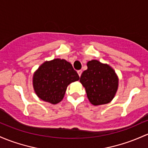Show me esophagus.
Wrapping results in <instances>:
<instances>
[{"instance_id":"34e87169","label":"esophagus","mask_w":148,"mask_h":148,"mask_svg":"<svg viewBox=\"0 0 148 148\" xmlns=\"http://www.w3.org/2000/svg\"><path fill=\"white\" fill-rule=\"evenodd\" d=\"M77 73H78V74H79V77H81V75H82V70H78V71H77Z\"/></svg>"}]
</instances>
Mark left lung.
Here are the masks:
<instances>
[{"label":"left lung","mask_w":148,"mask_h":148,"mask_svg":"<svg viewBox=\"0 0 148 148\" xmlns=\"http://www.w3.org/2000/svg\"><path fill=\"white\" fill-rule=\"evenodd\" d=\"M87 66L80 82L85 88L89 101L93 105L110 103L118 88V78L114 69L95 60L88 62Z\"/></svg>","instance_id":"8db88e82"}]
</instances>
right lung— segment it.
<instances>
[{
  "label": "right lung",
  "mask_w": 148,
  "mask_h": 148,
  "mask_svg": "<svg viewBox=\"0 0 148 148\" xmlns=\"http://www.w3.org/2000/svg\"><path fill=\"white\" fill-rule=\"evenodd\" d=\"M79 79V74L70 63L55 59L40 66L34 75L33 86L41 100L57 104L64 98L67 86Z\"/></svg>",
  "instance_id": "obj_1"
}]
</instances>
